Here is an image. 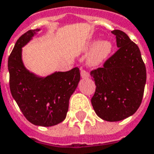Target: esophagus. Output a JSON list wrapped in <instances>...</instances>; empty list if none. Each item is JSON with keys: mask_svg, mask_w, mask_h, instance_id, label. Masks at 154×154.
I'll list each match as a JSON object with an SVG mask.
<instances>
[{"mask_svg": "<svg viewBox=\"0 0 154 154\" xmlns=\"http://www.w3.org/2000/svg\"><path fill=\"white\" fill-rule=\"evenodd\" d=\"M80 74H81V77H82L83 79L89 78V73H88V71H84V70H81Z\"/></svg>", "mask_w": 154, "mask_h": 154, "instance_id": "esophagus-1", "label": "esophagus"}]
</instances>
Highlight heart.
Listing matches in <instances>:
<instances>
[{
    "label": "heart",
    "mask_w": 154,
    "mask_h": 154,
    "mask_svg": "<svg viewBox=\"0 0 154 154\" xmlns=\"http://www.w3.org/2000/svg\"><path fill=\"white\" fill-rule=\"evenodd\" d=\"M91 50L87 57V64L91 67L102 66L110 57L113 49L112 42L108 39L99 41V38H94L86 42L83 47V52L87 53Z\"/></svg>",
    "instance_id": "b5f03b06"
}]
</instances>
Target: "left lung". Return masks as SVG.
I'll return each mask as SVG.
<instances>
[{"mask_svg":"<svg viewBox=\"0 0 154 154\" xmlns=\"http://www.w3.org/2000/svg\"><path fill=\"white\" fill-rule=\"evenodd\" d=\"M119 48L106 61L103 67L91 76L96 89L91 104L96 115L106 121H120L129 117L140 107L146 83V69L138 46L125 33L115 29Z\"/></svg>","mask_w":154,"mask_h":154,"instance_id":"8db88e82","label":"left lung"}]
</instances>
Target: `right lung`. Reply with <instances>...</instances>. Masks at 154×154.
Here are the masks:
<instances>
[{
    "mask_svg": "<svg viewBox=\"0 0 154 154\" xmlns=\"http://www.w3.org/2000/svg\"><path fill=\"white\" fill-rule=\"evenodd\" d=\"M41 29L29 30L17 41L8 60L12 96L26 118L34 125L51 127L65 120L69 100L78 87L80 72L54 71L41 76L26 68L22 60V47Z\"/></svg>",
    "mask_w": 154,
    "mask_h": 154,
    "instance_id": "add662e5",
    "label": "right lung"
}]
</instances>
